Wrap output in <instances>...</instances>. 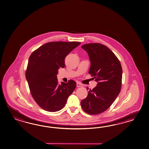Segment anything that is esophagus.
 I'll use <instances>...</instances> for the list:
<instances>
[{"instance_id": "obj_1", "label": "esophagus", "mask_w": 149, "mask_h": 149, "mask_svg": "<svg viewBox=\"0 0 149 149\" xmlns=\"http://www.w3.org/2000/svg\"><path fill=\"white\" fill-rule=\"evenodd\" d=\"M83 86V85L81 84L77 83V87H79Z\"/></svg>"}]
</instances>
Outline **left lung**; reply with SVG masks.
<instances>
[{
	"label": "left lung",
	"instance_id": "left-lung-1",
	"mask_svg": "<svg viewBox=\"0 0 149 149\" xmlns=\"http://www.w3.org/2000/svg\"><path fill=\"white\" fill-rule=\"evenodd\" d=\"M81 48L90 58L88 73L97 84L90 89L87 97L81 101V106L88 114H99L111 106L120 92L122 66L117 57L105 45L94 43L84 45Z\"/></svg>",
	"mask_w": 149,
	"mask_h": 149
}]
</instances>
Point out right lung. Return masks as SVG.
<instances>
[{
  "instance_id": "1",
  "label": "right lung",
  "mask_w": 149,
  "mask_h": 149,
  "mask_svg": "<svg viewBox=\"0 0 149 149\" xmlns=\"http://www.w3.org/2000/svg\"><path fill=\"white\" fill-rule=\"evenodd\" d=\"M78 42H51L42 45L30 56L26 78L31 95L45 111L62 109L76 87L73 80L59 84L58 70L65 67L66 56L80 45Z\"/></svg>"
}]
</instances>
